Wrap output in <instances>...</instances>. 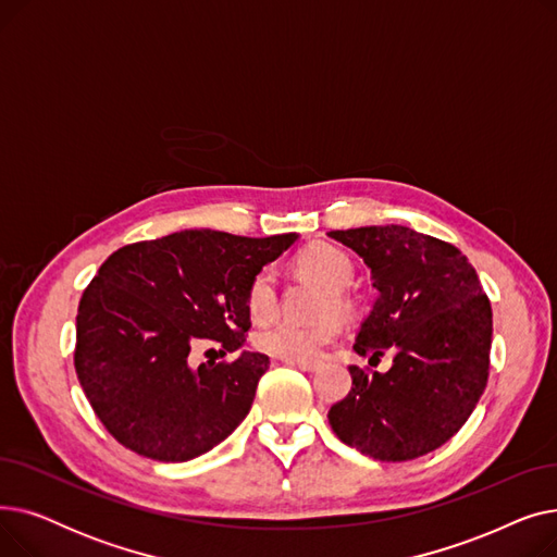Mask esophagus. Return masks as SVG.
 Masks as SVG:
<instances>
[{
	"label": "esophagus",
	"mask_w": 557,
	"mask_h": 557,
	"mask_svg": "<svg viewBox=\"0 0 557 557\" xmlns=\"http://www.w3.org/2000/svg\"><path fill=\"white\" fill-rule=\"evenodd\" d=\"M284 363L298 366V368L305 370V372H313V370L320 366V361H309V359H284Z\"/></svg>",
	"instance_id": "esophagus-1"
}]
</instances>
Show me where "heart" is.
Masks as SVG:
<instances>
[{
    "label": "heart",
    "instance_id": "b5f03b06",
    "mask_svg": "<svg viewBox=\"0 0 557 557\" xmlns=\"http://www.w3.org/2000/svg\"><path fill=\"white\" fill-rule=\"evenodd\" d=\"M300 269L323 282L330 290L338 294L352 282L355 267L349 255L330 244H315L298 257ZM277 307V286L273 269L257 271L246 288V309L252 318H269ZM341 323L336 318L318 320V323H300L290 318H275L261 325L255 343L271 357L277 359H313L320 349L341 336Z\"/></svg>",
    "mask_w": 557,
    "mask_h": 557
}]
</instances>
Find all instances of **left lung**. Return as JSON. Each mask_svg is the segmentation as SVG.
<instances>
[{"label": "left lung", "instance_id": "left-lung-1", "mask_svg": "<svg viewBox=\"0 0 557 557\" xmlns=\"http://www.w3.org/2000/svg\"><path fill=\"white\" fill-rule=\"evenodd\" d=\"M352 248L379 290L355 338V352L393 366H349L352 388L330 408L338 441L384 462L420 458L460 431L490 370L492 309L479 275L451 244L406 225L332 230Z\"/></svg>", "mask_w": 557, "mask_h": 557}]
</instances>
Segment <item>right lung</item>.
<instances>
[{"label":"right lung","mask_w":557,"mask_h":557,"mask_svg":"<svg viewBox=\"0 0 557 557\" xmlns=\"http://www.w3.org/2000/svg\"><path fill=\"white\" fill-rule=\"evenodd\" d=\"M298 242L216 230H183L112 252L83 290L74 366L87 401L116 443L185 462L219 443L250 413L267 355L189 363L200 338L237 352L250 330V277Z\"/></svg>","instance_id":"obj_1"}]
</instances>
